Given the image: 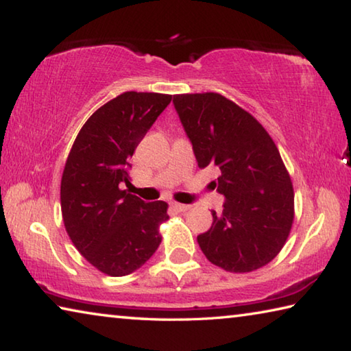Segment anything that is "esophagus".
Masks as SVG:
<instances>
[{
  "label": "esophagus",
  "mask_w": 351,
  "mask_h": 351,
  "mask_svg": "<svg viewBox=\"0 0 351 351\" xmlns=\"http://www.w3.org/2000/svg\"><path fill=\"white\" fill-rule=\"evenodd\" d=\"M171 207H173V209L178 210V212H186V210L190 209V206L180 204V203H171Z\"/></svg>",
  "instance_id": "esophagus-1"
}]
</instances>
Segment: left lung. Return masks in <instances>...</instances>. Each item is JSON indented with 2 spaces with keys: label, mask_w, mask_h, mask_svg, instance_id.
Listing matches in <instances>:
<instances>
[{
  "label": "left lung",
  "mask_w": 351,
  "mask_h": 351,
  "mask_svg": "<svg viewBox=\"0 0 351 351\" xmlns=\"http://www.w3.org/2000/svg\"><path fill=\"white\" fill-rule=\"evenodd\" d=\"M175 108L198 167L219 170L221 215L198 235L206 258L229 272H251L277 257L294 221V189L274 141L251 112L218 93L176 94Z\"/></svg>",
  "instance_id": "8db88e82"
}]
</instances>
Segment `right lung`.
Segmentation results:
<instances>
[{
  "instance_id": "1",
  "label": "right lung",
  "mask_w": 351,
  "mask_h": 351,
  "mask_svg": "<svg viewBox=\"0 0 351 351\" xmlns=\"http://www.w3.org/2000/svg\"><path fill=\"white\" fill-rule=\"evenodd\" d=\"M170 94L127 91L100 106L77 134L64 164L60 204L64 229L88 263L111 277L139 269L156 252L167 221L165 201L145 203L121 189L128 159Z\"/></svg>"
}]
</instances>
